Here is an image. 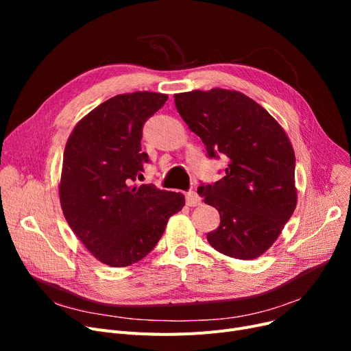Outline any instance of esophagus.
<instances>
[{"instance_id": "34e87169", "label": "esophagus", "mask_w": 351, "mask_h": 351, "mask_svg": "<svg viewBox=\"0 0 351 351\" xmlns=\"http://www.w3.org/2000/svg\"><path fill=\"white\" fill-rule=\"evenodd\" d=\"M185 197H186V205H188V206H191V208L197 206V205H200V204H202V197H200L195 191L188 192V193L185 195Z\"/></svg>"}]
</instances>
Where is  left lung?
Here are the masks:
<instances>
[{
    "mask_svg": "<svg viewBox=\"0 0 351 351\" xmlns=\"http://www.w3.org/2000/svg\"><path fill=\"white\" fill-rule=\"evenodd\" d=\"M175 105L205 143L208 158L228 162L222 179L197 188L220 215L208 242L234 259H256L296 208V158L287 135L265 108L237 90L183 92L175 95Z\"/></svg>",
    "mask_w": 351,
    "mask_h": 351,
    "instance_id": "1",
    "label": "left lung"
}]
</instances>
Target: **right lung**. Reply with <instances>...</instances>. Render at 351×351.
I'll use <instances>...</instances> for the list:
<instances>
[{
    "instance_id": "add662e5",
    "label": "right lung",
    "mask_w": 351,
    "mask_h": 351,
    "mask_svg": "<svg viewBox=\"0 0 351 351\" xmlns=\"http://www.w3.org/2000/svg\"><path fill=\"white\" fill-rule=\"evenodd\" d=\"M168 97L134 92L110 98L73 128L60 183L64 216L98 261L125 267L149 253L185 196L134 182L149 162L142 128Z\"/></svg>"
}]
</instances>
